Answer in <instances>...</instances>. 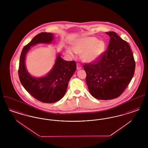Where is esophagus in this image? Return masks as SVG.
<instances>
[{
  "instance_id": "obj_1",
  "label": "esophagus",
  "mask_w": 148,
  "mask_h": 148,
  "mask_svg": "<svg viewBox=\"0 0 148 148\" xmlns=\"http://www.w3.org/2000/svg\"><path fill=\"white\" fill-rule=\"evenodd\" d=\"M82 66L80 64L77 63V70H79V69H82Z\"/></svg>"
}]
</instances>
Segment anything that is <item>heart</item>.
Masks as SVG:
<instances>
[{
	"label": "heart",
	"instance_id": "b5f03b06",
	"mask_svg": "<svg viewBox=\"0 0 148 148\" xmlns=\"http://www.w3.org/2000/svg\"><path fill=\"white\" fill-rule=\"evenodd\" d=\"M106 48L104 41L99 40L95 37L88 36L77 40L74 45V48H69L68 51L71 56H75V53L81 55L84 62L91 63L101 57Z\"/></svg>",
	"mask_w": 148,
	"mask_h": 148
}]
</instances>
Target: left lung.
Listing matches in <instances>:
<instances>
[{
  "mask_svg": "<svg viewBox=\"0 0 148 148\" xmlns=\"http://www.w3.org/2000/svg\"><path fill=\"white\" fill-rule=\"evenodd\" d=\"M106 34L110 37L108 49L98 60L83 66L89 91L100 100L119 97L130 82L135 68L128 43L114 32Z\"/></svg>",
  "mask_w": 148,
  "mask_h": 148,
  "instance_id": "1",
  "label": "left lung"
}]
</instances>
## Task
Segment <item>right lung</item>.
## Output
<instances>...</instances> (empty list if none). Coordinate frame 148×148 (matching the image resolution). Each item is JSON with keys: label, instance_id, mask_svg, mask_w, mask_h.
<instances>
[{"label": "right lung", "instance_id": "right-lung-1", "mask_svg": "<svg viewBox=\"0 0 148 148\" xmlns=\"http://www.w3.org/2000/svg\"><path fill=\"white\" fill-rule=\"evenodd\" d=\"M54 38L51 33L42 32L33 38L22 50L18 75L21 84L34 98L45 103H55L65 95L68 83L76 71L75 61H65L58 54L53 69L45 77H33L25 68V56L30 47L38 43H50Z\"/></svg>", "mask_w": 148, "mask_h": 148}]
</instances>
